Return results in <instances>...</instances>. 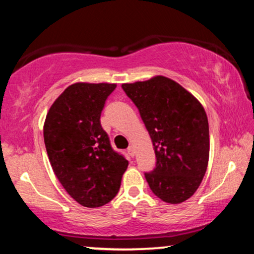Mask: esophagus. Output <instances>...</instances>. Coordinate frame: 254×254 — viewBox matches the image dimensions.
I'll return each mask as SVG.
<instances>
[{"instance_id": "obj_1", "label": "esophagus", "mask_w": 254, "mask_h": 254, "mask_svg": "<svg viewBox=\"0 0 254 254\" xmlns=\"http://www.w3.org/2000/svg\"><path fill=\"white\" fill-rule=\"evenodd\" d=\"M127 153H129L130 157H134V146L133 145H131V146H129V148H127Z\"/></svg>"}]
</instances>
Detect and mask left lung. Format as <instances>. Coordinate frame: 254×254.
Here are the masks:
<instances>
[{
    "label": "left lung",
    "instance_id": "1",
    "mask_svg": "<svg viewBox=\"0 0 254 254\" xmlns=\"http://www.w3.org/2000/svg\"><path fill=\"white\" fill-rule=\"evenodd\" d=\"M122 88L139 110L157 165L145 178L166 203L188 200L200 187L209 161V124L202 104L181 84L157 75Z\"/></svg>",
    "mask_w": 254,
    "mask_h": 254
}]
</instances>
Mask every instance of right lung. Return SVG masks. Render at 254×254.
I'll list each match as a JSON object with an SVG mask.
<instances>
[{"label":"right lung","instance_id":"right-lung-1","mask_svg":"<svg viewBox=\"0 0 254 254\" xmlns=\"http://www.w3.org/2000/svg\"><path fill=\"white\" fill-rule=\"evenodd\" d=\"M116 83L70 84L51 106L44 123L50 164L65 190L87 208L107 204L120 190L127 159L115 152L101 127Z\"/></svg>","mask_w":254,"mask_h":254}]
</instances>
